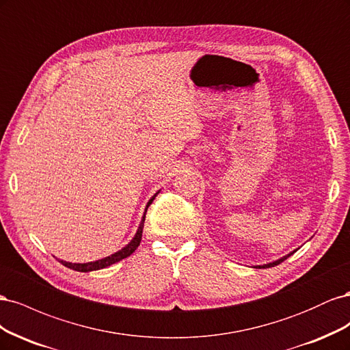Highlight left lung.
Wrapping results in <instances>:
<instances>
[{
  "label": "left lung",
  "instance_id": "left-lung-1",
  "mask_svg": "<svg viewBox=\"0 0 350 350\" xmlns=\"http://www.w3.org/2000/svg\"><path fill=\"white\" fill-rule=\"evenodd\" d=\"M293 252H296V250L295 251H292L291 254H288V256H284V257H282V258H279V260H276V261H273V262H269V264H262V266H254L256 269H267V267H274V266H278V264H280L282 261H284L286 258H288L289 256H292Z\"/></svg>",
  "mask_w": 350,
  "mask_h": 350
}]
</instances>
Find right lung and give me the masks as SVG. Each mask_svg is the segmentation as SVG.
Here are the masks:
<instances>
[{"instance_id":"right-lung-1","label":"right lung","mask_w":350,"mask_h":350,"mask_svg":"<svg viewBox=\"0 0 350 350\" xmlns=\"http://www.w3.org/2000/svg\"><path fill=\"white\" fill-rule=\"evenodd\" d=\"M157 194H159V191L149 200V203H147V206H146L144 215H143V219H142V221H140L139 229H137L135 235H134V238L130 241V243H126V245H125L124 248H121L120 251H116V252L111 254L109 257H105V258H102V260H96V261H92V262H74V264H72V262L62 261V260H59V262L62 264V266H66V267H68V269H72V270H76V271L88 273V271L100 270V269H105V267H109V266H112V264L118 262V261H121V260H124V258H126V257H130L131 254L137 250V247L140 245V242H142V234H143V226H144L146 211H147V208H149V206L153 203V200H154V197H156Z\"/></svg>"}]
</instances>
